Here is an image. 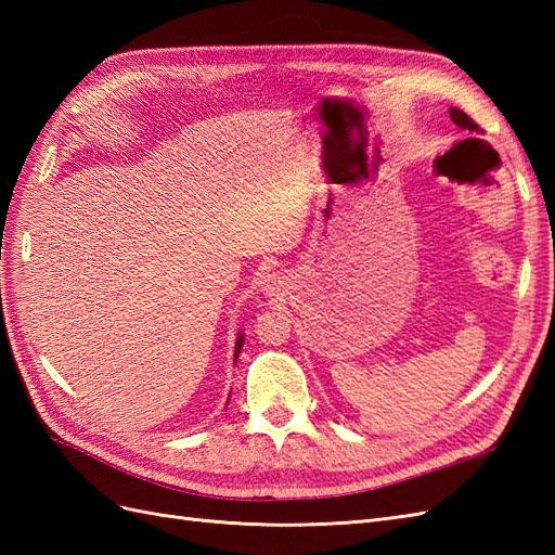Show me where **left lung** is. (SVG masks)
Returning <instances> with one entry per match:
<instances>
[{"label": "left lung", "mask_w": 555, "mask_h": 555, "mask_svg": "<svg viewBox=\"0 0 555 555\" xmlns=\"http://www.w3.org/2000/svg\"><path fill=\"white\" fill-rule=\"evenodd\" d=\"M449 115H451V120H453V125H456V127H461V129H465L469 133H477L479 131V125L473 120V117L465 115L461 108H449ZM463 143H481V139H465Z\"/></svg>", "instance_id": "left-lung-1"}]
</instances>
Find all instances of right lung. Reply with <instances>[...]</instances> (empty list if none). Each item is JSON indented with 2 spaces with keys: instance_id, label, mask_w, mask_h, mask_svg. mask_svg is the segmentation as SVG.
<instances>
[{
  "instance_id": "add662e5",
  "label": "right lung",
  "mask_w": 555,
  "mask_h": 555,
  "mask_svg": "<svg viewBox=\"0 0 555 555\" xmlns=\"http://www.w3.org/2000/svg\"><path fill=\"white\" fill-rule=\"evenodd\" d=\"M243 343H245V335H243V333H238V338H236V351H233V359H238L241 349H243Z\"/></svg>"
}]
</instances>
